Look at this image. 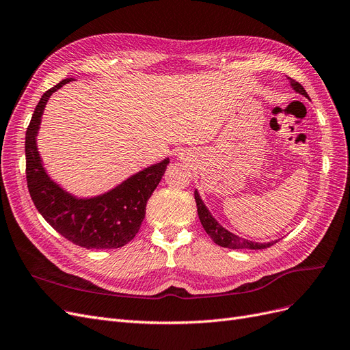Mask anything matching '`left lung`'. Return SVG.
Segmentation results:
<instances>
[{"mask_svg":"<svg viewBox=\"0 0 350 350\" xmlns=\"http://www.w3.org/2000/svg\"><path fill=\"white\" fill-rule=\"evenodd\" d=\"M291 86L304 96L308 98V93L305 92V89L302 88V84L299 81H296L293 79H291ZM194 198H196V203H197V213L200 217L201 225H203L204 230L208 234V237L211 238L215 243L220 247H225V248H232V250H242V248H248V250H264V248H269L271 247L273 243H276L278 241L274 242H269V243H258V242H252L248 239H242L234 234H230L229 230H226L225 228H221L217 221L213 219V216L210 215V211L206 208L204 203L201 201L198 193H194Z\"/></svg>","mask_w":350,"mask_h":350,"instance_id":"obj_1","label":"left lung"}]
</instances>
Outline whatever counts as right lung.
<instances>
[{
	"label": "right lung",
	"instance_id": "right-lung-1",
	"mask_svg": "<svg viewBox=\"0 0 350 350\" xmlns=\"http://www.w3.org/2000/svg\"><path fill=\"white\" fill-rule=\"evenodd\" d=\"M61 80L46 90L36 105L26 131V179L31 200L48 224L70 242L81 248H120L139 232L146 216V204L161 183L169 159L146 167L120 187L96 198L79 200L52 183L40 163L36 149V133L49 96L62 84Z\"/></svg>",
	"mask_w": 350,
	"mask_h": 350
}]
</instances>
